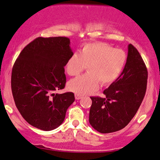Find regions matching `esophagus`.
<instances>
[{"label": "esophagus", "instance_id": "1", "mask_svg": "<svg viewBox=\"0 0 160 160\" xmlns=\"http://www.w3.org/2000/svg\"><path fill=\"white\" fill-rule=\"evenodd\" d=\"M81 98H82V96H80V95H78V94H75V99H77V100L80 99Z\"/></svg>", "mask_w": 160, "mask_h": 160}]
</instances>
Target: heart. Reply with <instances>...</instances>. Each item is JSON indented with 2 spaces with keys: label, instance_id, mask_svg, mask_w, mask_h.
<instances>
[{
  "label": "heart",
  "instance_id": "obj_1",
  "mask_svg": "<svg viewBox=\"0 0 160 160\" xmlns=\"http://www.w3.org/2000/svg\"><path fill=\"white\" fill-rule=\"evenodd\" d=\"M127 54L119 48L104 43H87L68 58L65 69L68 75L77 76L87 66L88 73L72 79L68 83L71 91L77 94H87L101 85L111 84L124 69Z\"/></svg>",
  "mask_w": 160,
  "mask_h": 160
}]
</instances>
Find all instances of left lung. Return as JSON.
Listing matches in <instances>:
<instances>
[{
	"label": "left lung",
	"mask_w": 160,
	"mask_h": 160,
	"mask_svg": "<svg viewBox=\"0 0 160 160\" xmlns=\"http://www.w3.org/2000/svg\"><path fill=\"white\" fill-rule=\"evenodd\" d=\"M147 66L137 49L128 46V56L123 72L109 88L104 98L92 97L89 123L100 133L124 128L136 114L147 90Z\"/></svg>",
	"instance_id": "8db88e82"
}]
</instances>
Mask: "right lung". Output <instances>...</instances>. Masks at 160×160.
<instances>
[{
    "label": "right lung",
    "instance_id": "1",
    "mask_svg": "<svg viewBox=\"0 0 160 160\" xmlns=\"http://www.w3.org/2000/svg\"><path fill=\"white\" fill-rule=\"evenodd\" d=\"M67 37H38L14 63L11 90L21 116L34 127L51 131L62 124L74 102L72 92L55 94L65 87L64 66L73 52Z\"/></svg>",
    "mask_w": 160,
    "mask_h": 160
}]
</instances>
